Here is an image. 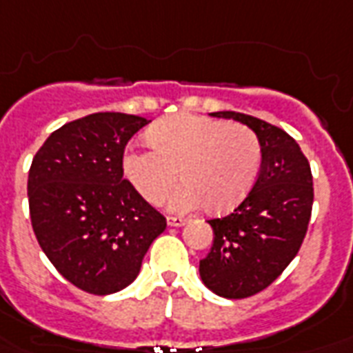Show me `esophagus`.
<instances>
[{"label": "esophagus", "mask_w": 353, "mask_h": 353, "mask_svg": "<svg viewBox=\"0 0 353 353\" xmlns=\"http://www.w3.org/2000/svg\"><path fill=\"white\" fill-rule=\"evenodd\" d=\"M166 219H168V225H172V228H179V225L185 223L183 216H168Z\"/></svg>", "instance_id": "34e87169"}]
</instances>
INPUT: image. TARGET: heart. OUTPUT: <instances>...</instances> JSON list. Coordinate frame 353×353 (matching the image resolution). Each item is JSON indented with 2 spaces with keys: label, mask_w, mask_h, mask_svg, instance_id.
I'll return each instance as SVG.
<instances>
[{
  "label": "heart",
  "mask_w": 353,
  "mask_h": 353,
  "mask_svg": "<svg viewBox=\"0 0 353 353\" xmlns=\"http://www.w3.org/2000/svg\"><path fill=\"white\" fill-rule=\"evenodd\" d=\"M152 149H130L122 166L145 201L159 204L181 176L170 199L174 210L204 202L214 212L231 210L245 199L262 168V141L245 124L176 114L149 130Z\"/></svg>",
  "instance_id": "b5f03b06"
}]
</instances>
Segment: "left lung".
<instances>
[{
	"mask_svg": "<svg viewBox=\"0 0 353 353\" xmlns=\"http://www.w3.org/2000/svg\"><path fill=\"white\" fill-rule=\"evenodd\" d=\"M212 117L239 120L262 141L256 183L231 214L208 219L214 241L199 265L212 292L236 300L262 292L294 260L312 218L314 177L298 143L277 125L233 110Z\"/></svg>",
	"mask_w": 353,
	"mask_h": 353,
	"instance_id": "left-lung-1",
	"label": "left lung"
}]
</instances>
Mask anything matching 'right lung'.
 <instances>
[{
    "instance_id": "obj_1",
    "label": "right lung",
    "mask_w": 353,
    "mask_h": 353,
    "mask_svg": "<svg viewBox=\"0 0 353 353\" xmlns=\"http://www.w3.org/2000/svg\"><path fill=\"white\" fill-rule=\"evenodd\" d=\"M147 120L95 112L55 130L28 172L34 235L55 270L105 296L134 283L166 218L124 179V149Z\"/></svg>"
}]
</instances>
